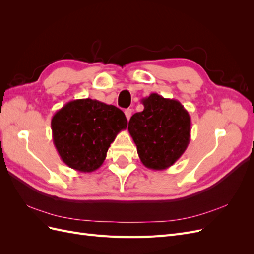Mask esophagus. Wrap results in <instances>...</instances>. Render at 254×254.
Here are the masks:
<instances>
[{"mask_svg": "<svg viewBox=\"0 0 254 254\" xmlns=\"http://www.w3.org/2000/svg\"><path fill=\"white\" fill-rule=\"evenodd\" d=\"M125 115H126L127 120H129L130 118H131V115H132V109H130V108L126 109V110H125Z\"/></svg>", "mask_w": 254, "mask_h": 254, "instance_id": "1", "label": "esophagus"}]
</instances>
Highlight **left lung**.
<instances>
[{
	"instance_id": "left-lung-1",
	"label": "left lung",
	"mask_w": 254,
	"mask_h": 254,
	"mask_svg": "<svg viewBox=\"0 0 254 254\" xmlns=\"http://www.w3.org/2000/svg\"><path fill=\"white\" fill-rule=\"evenodd\" d=\"M142 112L134 113L128 130L145 167L163 171L187 150L190 139V117L180 102L151 93L143 98Z\"/></svg>"
}]
</instances>
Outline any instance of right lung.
<instances>
[{
	"instance_id": "right-lung-1",
	"label": "right lung",
	"mask_w": 254,
	"mask_h": 254,
	"mask_svg": "<svg viewBox=\"0 0 254 254\" xmlns=\"http://www.w3.org/2000/svg\"><path fill=\"white\" fill-rule=\"evenodd\" d=\"M51 126L61 160L75 171L91 173L102 166L110 144L127 128V119L115 106L82 98L59 109Z\"/></svg>"
}]
</instances>
